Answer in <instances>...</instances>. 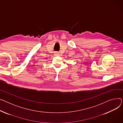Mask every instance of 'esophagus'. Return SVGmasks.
I'll use <instances>...</instances> for the list:
<instances>
[{
	"mask_svg": "<svg viewBox=\"0 0 123 123\" xmlns=\"http://www.w3.org/2000/svg\"><path fill=\"white\" fill-rule=\"evenodd\" d=\"M54 55H55V56H57V55H60V54H59V53L56 52V53H55L54 54Z\"/></svg>",
	"mask_w": 123,
	"mask_h": 123,
	"instance_id": "1",
	"label": "esophagus"
}]
</instances>
